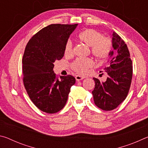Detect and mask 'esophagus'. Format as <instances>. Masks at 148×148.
Here are the masks:
<instances>
[{
	"instance_id": "1",
	"label": "esophagus",
	"mask_w": 148,
	"mask_h": 148,
	"mask_svg": "<svg viewBox=\"0 0 148 148\" xmlns=\"http://www.w3.org/2000/svg\"><path fill=\"white\" fill-rule=\"evenodd\" d=\"M76 77V79L77 80V81H79V80H82L84 78V77L80 76H79V75H77V76H76V77Z\"/></svg>"
}]
</instances>
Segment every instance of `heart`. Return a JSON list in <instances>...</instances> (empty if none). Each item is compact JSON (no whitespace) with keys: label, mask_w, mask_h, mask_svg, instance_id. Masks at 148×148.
Returning <instances> with one entry per match:
<instances>
[{"label":"heart","mask_w":148,"mask_h":148,"mask_svg":"<svg viewBox=\"0 0 148 148\" xmlns=\"http://www.w3.org/2000/svg\"><path fill=\"white\" fill-rule=\"evenodd\" d=\"M78 38L81 42L91 48V53L99 61L108 58L113 49L111 39L103 37L102 33L92 29H87L78 34ZM73 52V43L69 40L64 48V53L71 56ZM94 62L91 59H77L71 64V68L80 75L86 74L88 70L93 66Z\"/></svg>","instance_id":"1"}]
</instances>
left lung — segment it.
I'll return each instance as SVG.
<instances>
[{"mask_svg": "<svg viewBox=\"0 0 148 148\" xmlns=\"http://www.w3.org/2000/svg\"><path fill=\"white\" fill-rule=\"evenodd\" d=\"M112 44L116 55L104 68L108 77L101 82L93 77L95 86L92 94L95 105L106 111L112 110L126 99L132 77V61L127 44L116 32L112 34ZM112 51L110 56H112Z\"/></svg>", "mask_w": 148, "mask_h": 148, "instance_id": "left-lung-1", "label": "left lung"}]
</instances>
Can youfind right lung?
<instances>
[{
	"label": "right lung",
	"mask_w": 148,
	"mask_h": 148,
	"mask_svg": "<svg viewBox=\"0 0 148 148\" xmlns=\"http://www.w3.org/2000/svg\"><path fill=\"white\" fill-rule=\"evenodd\" d=\"M77 24H51L29 40L22 59L23 80L30 99L41 111L55 114L63 108L76 79L54 73L53 62L64 56L65 46Z\"/></svg>",
	"instance_id": "1"
}]
</instances>
